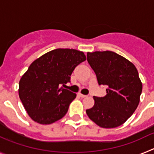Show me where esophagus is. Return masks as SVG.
<instances>
[{
	"label": "esophagus",
	"mask_w": 154,
	"mask_h": 154,
	"mask_svg": "<svg viewBox=\"0 0 154 154\" xmlns=\"http://www.w3.org/2000/svg\"><path fill=\"white\" fill-rule=\"evenodd\" d=\"M79 96L81 98L87 97V96H85V95H82V94H81V93H79Z\"/></svg>",
	"instance_id": "obj_1"
}]
</instances>
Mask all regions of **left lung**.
<instances>
[{
	"instance_id": "1",
	"label": "left lung",
	"mask_w": 154,
	"mask_h": 154,
	"mask_svg": "<svg viewBox=\"0 0 154 154\" xmlns=\"http://www.w3.org/2000/svg\"><path fill=\"white\" fill-rule=\"evenodd\" d=\"M87 61L99 85L106 86L104 97L93 96V107L86 109L89 119L103 128L124 123L135 112L142 83L135 65L111 51L87 53Z\"/></svg>"
}]
</instances>
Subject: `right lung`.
Wrapping results in <instances>:
<instances>
[{
  "label": "right lung",
  "instance_id": "1",
  "mask_svg": "<svg viewBox=\"0 0 154 154\" xmlns=\"http://www.w3.org/2000/svg\"><path fill=\"white\" fill-rule=\"evenodd\" d=\"M86 60L82 51L58 48L34 61L19 82V97L30 117L40 124L62 119L76 94L63 89L75 68Z\"/></svg>",
  "mask_w": 154,
  "mask_h": 154
}]
</instances>
